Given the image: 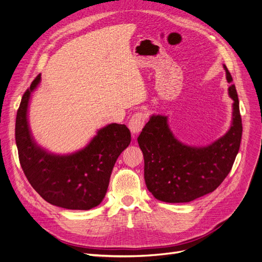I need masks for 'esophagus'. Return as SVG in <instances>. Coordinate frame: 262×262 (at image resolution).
<instances>
[{
    "label": "esophagus",
    "mask_w": 262,
    "mask_h": 262,
    "mask_svg": "<svg viewBox=\"0 0 262 262\" xmlns=\"http://www.w3.org/2000/svg\"><path fill=\"white\" fill-rule=\"evenodd\" d=\"M146 120L147 115L145 113H136L130 119L129 129L133 134H138L142 131V129H143Z\"/></svg>",
    "instance_id": "obj_1"
}]
</instances>
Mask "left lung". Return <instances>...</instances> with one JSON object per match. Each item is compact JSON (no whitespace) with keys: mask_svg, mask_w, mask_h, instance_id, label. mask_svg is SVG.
Listing matches in <instances>:
<instances>
[{"mask_svg":"<svg viewBox=\"0 0 262 262\" xmlns=\"http://www.w3.org/2000/svg\"><path fill=\"white\" fill-rule=\"evenodd\" d=\"M226 80L233 82L227 68ZM233 124L224 137L205 147L180 143L170 132L167 118L152 116L138 138L144 156V179L149 192L168 203L190 202L213 192L231 171L239 150L243 124L234 84L228 89Z\"/></svg>","mask_w":262,"mask_h":262,"instance_id":"left-lung-1","label":"left lung"}]
</instances>
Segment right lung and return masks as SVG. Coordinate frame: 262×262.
I'll return each mask as SVG.
<instances>
[{
	"mask_svg": "<svg viewBox=\"0 0 262 262\" xmlns=\"http://www.w3.org/2000/svg\"><path fill=\"white\" fill-rule=\"evenodd\" d=\"M40 74L24 93L17 110L15 140L24 173L42 199L69 210H90L102 201L117 158L131 142L125 124L112 123L98 131L84 149L67 156L48 154L31 139L27 123L30 94Z\"/></svg>",
	"mask_w": 262,
	"mask_h": 262,
	"instance_id": "1",
	"label": "right lung"
}]
</instances>
